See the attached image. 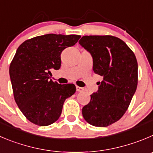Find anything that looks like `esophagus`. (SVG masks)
<instances>
[{
  "label": "esophagus",
  "instance_id": "esophagus-1",
  "mask_svg": "<svg viewBox=\"0 0 153 153\" xmlns=\"http://www.w3.org/2000/svg\"><path fill=\"white\" fill-rule=\"evenodd\" d=\"M76 91H79V92H80V91H83V90H84V88H82V87L76 86Z\"/></svg>",
  "mask_w": 153,
  "mask_h": 153
}]
</instances>
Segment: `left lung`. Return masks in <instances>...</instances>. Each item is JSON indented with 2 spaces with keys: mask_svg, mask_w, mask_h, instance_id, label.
Returning a JSON list of instances; mask_svg holds the SVG:
<instances>
[{
  "mask_svg": "<svg viewBox=\"0 0 153 153\" xmlns=\"http://www.w3.org/2000/svg\"><path fill=\"white\" fill-rule=\"evenodd\" d=\"M79 43L91 53L94 72L103 76L82 116L91 126L107 127L128 108L137 86V62L133 51L114 36H83Z\"/></svg>",
  "mask_w": 153,
  "mask_h": 153,
  "instance_id": "obj_1",
  "label": "left lung"
}]
</instances>
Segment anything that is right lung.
Listing matches in <instances>:
<instances>
[{
	"instance_id": "1",
	"label": "right lung",
	"mask_w": 153,
	"mask_h": 153,
	"mask_svg": "<svg viewBox=\"0 0 153 153\" xmlns=\"http://www.w3.org/2000/svg\"><path fill=\"white\" fill-rule=\"evenodd\" d=\"M81 36L49 34L23 42L10 66L14 99L26 119L47 126L62 114L66 98L75 93L74 84L61 85L49 79L50 69L61 67V53Z\"/></svg>"
}]
</instances>
